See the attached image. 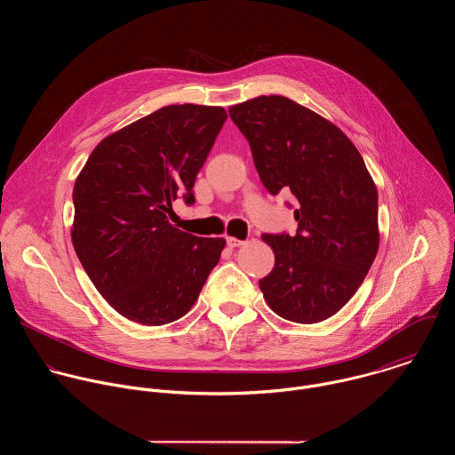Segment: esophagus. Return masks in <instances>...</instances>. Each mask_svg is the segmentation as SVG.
I'll return each mask as SVG.
<instances>
[{"instance_id": "esophagus-1", "label": "esophagus", "mask_w": 455, "mask_h": 455, "mask_svg": "<svg viewBox=\"0 0 455 455\" xmlns=\"http://www.w3.org/2000/svg\"><path fill=\"white\" fill-rule=\"evenodd\" d=\"M226 243H228L229 249H235V247L243 245L245 242H243V240H238V238H235V236H228V238H226Z\"/></svg>"}]
</instances>
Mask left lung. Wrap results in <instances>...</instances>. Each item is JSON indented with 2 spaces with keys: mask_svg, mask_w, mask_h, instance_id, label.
I'll return each mask as SVG.
<instances>
[{
  "mask_svg": "<svg viewBox=\"0 0 455 455\" xmlns=\"http://www.w3.org/2000/svg\"><path fill=\"white\" fill-rule=\"evenodd\" d=\"M229 116L264 188L298 199V233L260 236L275 252L262 296L291 323L325 321L355 294L379 252V193L364 159L338 126L285 96H258Z\"/></svg>",
  "mask_w": 455,
  "mask_h": 455,
  "instance_id": "left-lung-1",
  "label": "left lung"
}]
</instances>
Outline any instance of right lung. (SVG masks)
Returning <instances> with one entry per match:
<instances>
[{"mask_svg": "<svg viewBox=\"0 0 455 455\" xmlns=\"http://www.w3.org/2000/svg\"><path fill=\"white\" fill-rule=\"evenodd\" d=\"M226 119L222 107H163L103 138L75 180V252L132 323L184 317L220 259L224 238H197L168 217L179 196L195 201L196 175Z\"/></svg>", "mask_w": 455, "mask_h": 455, "instance_id": "1", "label": "right lung"}]
</instances>
